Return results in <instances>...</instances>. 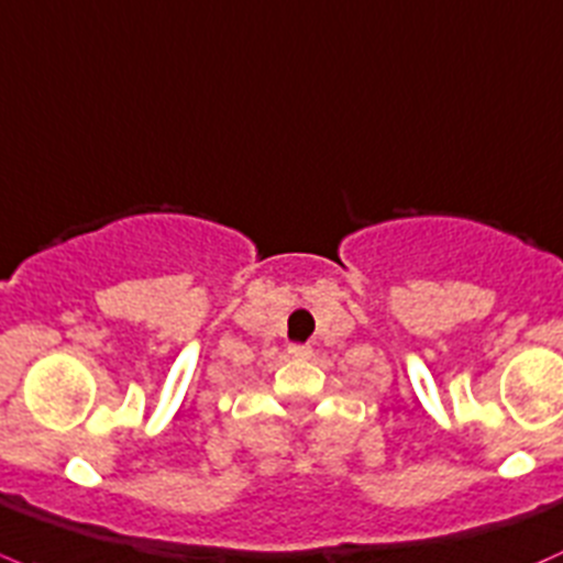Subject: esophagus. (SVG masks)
<instances>
[{
  "instance_id": "obj_1",
  "label": "esophagus",
  "mask_w": 563,
  "mask_h": 563,
  "mask_svg": "<svg viewBox=\"0 0 563 563\" xmlns=\"http://www.w3.org/2000/svg\"><path fill=\"white\" fill-rule=\"evenodd\" d=\"M287 353L292 355V358H309L311 347H309V344H289Z\"/></svg>"
}]
</instances>
